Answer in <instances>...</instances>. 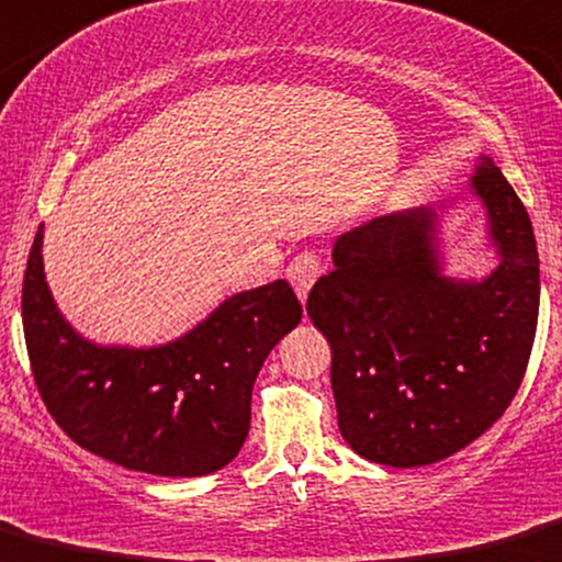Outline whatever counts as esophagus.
<instances>
[{
  "label": "esophagus",
  "instance_id": "1",
  "mask_svg": "<svg viewBox=\"0 0 562 562\" xmlns=\"http://www.w3.org/2000/svg\"><path fill=\"white\" fill-rule=\"evenodd\" d=\"M321 271H323L321 258L312 256V252H299V256L291 261V266H288V280H291L293 291H296V296L301 301L306 299V293H310V288L315 285Z\"/></svg>",
  "mask_w": 562,
  "mask_h": 562
}]
</instances>
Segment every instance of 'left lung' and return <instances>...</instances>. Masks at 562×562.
Wrapping results in <instances>:
<instances>
[{
  "label": "left lung",
  "mask_w": 562,
  "mask_h": 562,
  "mask_svg": "<svg viewBox=\"0 0 562 562\" xmlns=\"http://www.w3.org/2000/svg\"><path fill=\"white\" fill-rule=\"evenodd\" d=\"M474 191L501 263L454 282L436 263V212L376 217L334 245V271L306 312L330 345V387L347 445L415 469L480 439L522 385L539 323V252L525 204L484 158Z\"/></svg>",
  "instance_id": "left-lung-1"
}]
</instances>
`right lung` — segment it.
Instances as JSON below:
<instances>
[{"mask_svg": "<svg viewBox=\"0 0 562 562\" xmlns=\"http://www.w3.org/2000/svg\"><path fill=\"white\" fill-rule=\"evenodd\" d=\"M21 312L34 385L58 428L82 450L158 476H204L232 463L250 430L252 382L301 321L296 293L277 280L223 301L172 345L97 347L53 304L43 228L29 252Z\"/></svg>", "mask_w": 562, "mask_h": 562, "instance_id": "add662e5", "label": "right lung"}]
</instances>
